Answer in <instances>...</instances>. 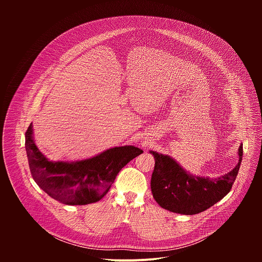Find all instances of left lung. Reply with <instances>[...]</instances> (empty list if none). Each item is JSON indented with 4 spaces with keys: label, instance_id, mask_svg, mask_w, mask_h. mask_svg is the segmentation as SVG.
<instances>
[{
    "label": "left lung",
    "instance_id": "1",
    "mask_svg": "<svg viewBox=\"0 0 262 262\" xmlns=\"http://www.w3.org/2000/svg\"><path fill=\"white\" fill-rule=\"evenodd\" d=\"M150 154L156 161L150 182L155 200L169 211L196 214L211 207L230 192L241 167L243 144L238 148L235 168L217 178L195 176L171 157L157 151Z\"/></svg>",
    "mask_w": 262,
    "mask_h": 262
}]
</instances>
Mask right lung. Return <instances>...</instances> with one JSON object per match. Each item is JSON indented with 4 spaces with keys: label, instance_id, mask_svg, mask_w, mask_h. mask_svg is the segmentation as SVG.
Masks as SVG:
<instances>
[{
    "label": "right lung",
    "instance_id": "obj_1",
    "mask_svg": "<svg viewBox=\"0 0 262 262\" xmlns=\"http://www.w3.org/2000/svg\"><path fill=\"white\" fill-rule=\"evenodd\" d=\"M26 151L35 182L49 196L67 205L99 201L111 189L119 171L143 154L135 146H120L77 162L49 161L36 146L32 123L26 132Z\"/></svg>",
    "mask_w": 262,
    "mask_h": 262
}]
</instances>
